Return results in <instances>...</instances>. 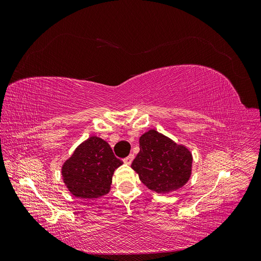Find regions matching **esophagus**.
Returning <instances> with one entry per match:
<instances>
[{
  "label": "esophagus",
  "instance_id": "esophagus-1",
  "mask_svg": "<svg viewBox=\"0 0 261 261\" xmlns=\"http://www.w3.org/2000/svg\"><path fill=\"white\" fill-rule=\"evenodd\" d=\"M133 160H134V154H129V155L126 156L123 161H124V163H126V164H130V163L133 162Z\"/></svg>",
  "mask_w": 261,
  "mask_h": 261
}]
</instances>
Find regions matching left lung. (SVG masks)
<instances>
[{
	"mask_svg": "<svg viewBox=\"0 0 261 261\" xmlns=\"http://www.w3.org/2000/svg\"><path fill=\"white\" fill-rule=\"evenodd\" d=\"M140 151L132 163L140 180L151 191L165 194L187 183L192 173L193 156L179 146L154 129L139 138Z\"/></svg>",
	"mask_w": 261,
	"mask_h": 261,
	"instance_id": "1",
	"label": "left lung"
}]
</instances>
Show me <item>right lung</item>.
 <instances>
[{
  "instance_id": "obj_1",
  "label": "right lung",
  "mask_w": 261,
  "mask_h": 261,
  "mask_svg": "<svg viewBox=\"0 0 261 261\" xmlns=\"http://www.w3.org/2000/svg\"><path fill=\"white\" fill-rule=\"evenodd\" d=\"M123 162L110 145L92 136L78 146L64 163L62 175L68 191L78 198H98L109 193L112 175Z\"/></svg>"
}]
</instances>
